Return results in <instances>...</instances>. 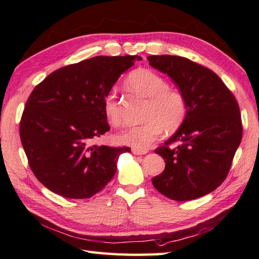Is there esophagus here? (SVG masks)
<instances>
[{"mask_svg": "<svg viewBox=\"0 0 259 259\" xmlns=\"http://www.w3.org/2000/svg\"><path fill=\"white\" fill-rule=\"evenodd\" d=\"M149 152L147 150H137V149H132V153H133L134 155H144L146 153Z\"/></svg>", "mask_w": 259, "mask_h": 259, "instance_id": "obj_1", "label": "esophagus"}]
</instances>
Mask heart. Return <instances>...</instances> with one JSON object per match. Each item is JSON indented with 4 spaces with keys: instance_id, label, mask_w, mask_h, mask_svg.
Masks as SVG:
<instances>
[{
    "instance_id": "1",
    "label": "heart",
    "mask_w": 259,
    "mask_h": 259,
    "mask_svg": "<svg viewBox=\"0 0 259 259\" xmlns=\"http://www.w3.org/2000/svg\"><path fill=\"white\" fill-rule=\"evenodd\" d=\"M125 85L141 96L149 98L144 124L132 126L117 135V142L137 150H147L163 131L178 130L186 119L188 104L183 93L170 88L165 78L147 68L132 71L125 79ZM107 122L117 127L122 123L119 105L115 92L106 95L103 103Z\"/></svg>"
}]
</instances>
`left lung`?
<instances>
[{
    "instance_id": "8db88e82",
    "label": "left lung",
    "mask_w": 259,
    "mask_h": 259,
    "mask_svg": "<svg viewBox=\"0 0 259 259\" xmlns=\"http://www.w3.org/2000/svg\"><path fill=\"white\" fill-rule=\"evenodd\" d=\"M147 60L172 79L188 104L182 125L154 151L165 168L152 179L153 186L177 201L205 196L224 182L241 142L239 105L212 70L188 58L162 55Z\"/></svg>"
}]
</instances>
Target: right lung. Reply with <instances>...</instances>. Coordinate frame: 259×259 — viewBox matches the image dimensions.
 Wrapping results in <instances>:
<instances>
[{
    "mask_svg": "<svg viewBox=\"0 0 259 259\" xmlns=\"http://www.w3.org/2000/svg\"><path fill=\"white\" fill-rule=\"evenodd\" d=\"M137 56H98L54 71L31 93L20 122V139L35 178L69 199L99 192L130 147L91 145L109 131L103 103Z\"/></svg>",
    "mask_w": 259,
    "mask_h": 259,
    "instance_id": "right-lung-1",
    "label": "right lung"
}]
</instances>
